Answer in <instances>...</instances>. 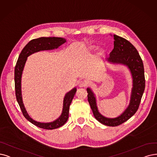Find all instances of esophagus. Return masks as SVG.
<instances>
[{"label": "esophagus", "mask_w": 157, "mask_h": 157, "mask_svg": "<svg viewBox=\"0 0 157 157\" xmlns=\"http://www.w3.org/2000/svg\"><path fill=\"white\" fill-rule=\"evenodd\" d=\"M86 86H87V83L85 82V81L80 80L78 82V86L80 87H84Z\"/></svg>", "instance_id": "1"}]
</instances>
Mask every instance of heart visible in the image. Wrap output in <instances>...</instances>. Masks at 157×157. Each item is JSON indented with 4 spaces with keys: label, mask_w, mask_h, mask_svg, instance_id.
Listing matches in <instances>:
<instances>
[{
    "label": "heart",
    "mask_w": 157,
    "mask_h": 157,
    "mask_svg": "<svg viewBox=\"0 0 157 157\" xmlns=\"http://www.w3.org/2000/svg\"><path fill=\"white\" fill-rule=\"evenodd\" d=\"M95 48H96V46H91V49H95ZM100 53H102V52H103V50H102V49H100Z\"/></svg>",
    "instance_id": "b5f03b06"
}]
</instances>
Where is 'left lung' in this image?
I'll list each match as a JSON object with an SVG mask.
<instances>
[{
	"mask_svg": "<svg viewBox=\"0 0 157 157\" xmlns=\"http://www.w3.org/2000/svg\"><path fill=\"white\" fill-rule=\"evenodd\" d=\"M114 48L107 60L113 64L126 66L133 78L130 102L128 107L118 117L107 118L99 113L97 105L96 97L92 90L87 87V100L94 117L101 124L108 126H117L127 121L139 109L141 98L145 89V77L142 60L134 46L126 39L114 35Z\"/></svg>",
	"mask_w": 157,
	"mask_h": 157,
	"instance_id": "1",
	"label": "left lung"
}]
</instances>
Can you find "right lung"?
Masks as SVG:
<instances>
[{"mask_svg":"<svg viewBox=\"0 0 157 157\" xmlns=\"http://www.w3.org/2000/svg\"><path fill=\"white\" fill-rule=\"evenodd\" d=\"M66 42V40L60 37H40L29 41L26 45L17 60L15 67V95L19 105L22 114L28 121L35 125L36 126L45 129H54L61 127L67 122L69 117V109L72 100L77 91V88L75 87L72 90L66 94L64 98L63 109L61 115L52 122L43 123L34 121L31 118L26 110L22 101V91H21V78L24 67L27 60V58L29 55L34 53L44 50H52L58 48L60 46Z\"/></svg>","mask_w":157,"mask_h":157,"instance_id":"1","label":"right lung"}]
</instances>
